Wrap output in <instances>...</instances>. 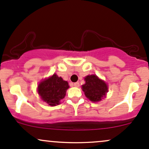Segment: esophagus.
I'll use <instances>...</instances> for the list:
<instances>
[{"label":"esophagus","mask_w":149,"mask_h":149,"mask_svg":"<svg viewBox=\"0 0 149 149\" xmlns=\"http://www.w3.org/2000/svg\"><path fill=\"white\" fill-rule=\"evenodd\" d=\"M74 86L75 87H79V82H75L74 83Z\"/></svg>","instance_id":"1"}]
</instances>
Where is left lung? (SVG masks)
<instances>
[{"label": "left lung", "mask_w": 149, "mask_h": 149, "mask_svg": "<svg viewBox=\"0 0 149 149\" xmlns=\"http://www.w3.org/2000/svg\"><path fill=\"white\" fill-rule=\"evenodd\" d=\"M85 84L81 86L86 97L93 102H100L106 97L108 87L104 81L100 79L97 75H87L84 78Z\"/></svg>", "instance_id": "left-lung-1"}]
</instances>
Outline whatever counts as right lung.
<instances>
[{
    "mask_svg": "<svg viewBox=\"0 0 149 149\" xmlns=\"http://www.w3.org/2000/svg\"><path fill=\"white\" fill-rule=\"evenodd\" d=\"M68 82L56 74L40 81L38 86V92L41 100L50 106H56L65 97Z\"/></svg>",
    "mask_w": 149,
    "mask_h": 149,
    "instance_id": "obj_1",
    "label": "right lung"
}]
</instances>
